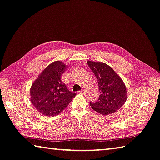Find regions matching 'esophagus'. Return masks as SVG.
I'll list each match as a JSON object with an SVG mask.
<instances>
[{"label": "esophagus", "mask_w": 160, "mask_h": 160, "mask_svg": "<svg viewBox=\"0 0 160 160\" xmlns=\"http://www.w3.org/2000/svg\"><path fill=\"white\" fill-rule=\"evenodd\" d=\"M78 93H79V94H81V95H85L86 92L83 90H80V91L78 92Z\"/></svg>", "instance_id": "34e87169"}]
</instances>
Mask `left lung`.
<instances>
[{"label":"left lung","mask_w":160,"mask_h":160,"mask_svg":"<svg viewBox=\"0 0 160 160\" xmlns=\"http://www.w3.org/2000/svg\"><path fill=\"white\" fill-rule=\"evenodd\" d=\"M87 63L97 78L100 90L97 102H90V107L102 115L116 112L122 107L127 99V90L124 82L106 63L90 61Z\"/></svg>","instance_id":"8db88e82"}]
</instances>
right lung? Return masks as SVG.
I'll list each match as a JSON object with an SVG mask.
<instances>
[{"instance_id": "1", "label": "right lung", "mask_w": 160, "mask_h": 160, "mask_svg": "<svg viewBox=\"0 0 160 160\" xmlns=\"http://www.w3.org/2000/svg\"><path fill=\"white\" fill-rule=\"evenodd\" d=\"M67 68L59 61L51 63L32 84L31 101L44 116H54L61 113L77 95L70 91L61 80Z\"/></svg>"}]
</instances>
